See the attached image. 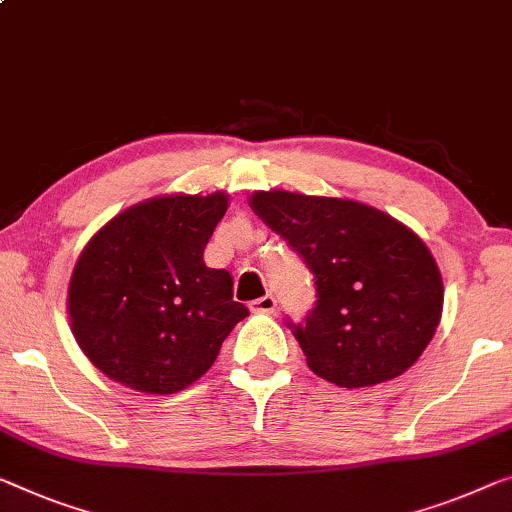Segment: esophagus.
Listing matches in <instances>:
<instances>
[{
	"mask_svg": "<svg viewBox=\"0 0 512 512\" xmlns=\"http://www.w3.org/2000/svg\"><path fill=\"white\" fill-rule=\"evenodd\" d=\"M249 309L254 313H274L277 311V300L272 295H265L261 300H254L249 304Z\"/></svg>",
	"mask_w": 512,
	"mask_h": 512,
	"instance_id": "34e87169",
	"label": "esophagus"
}]
</instances>
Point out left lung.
<instances>
[{"mask_svg": "<svg viewBox=\"0 0 512 512\" xmlns=\"http://www.w3.org/2000/svg\"><path fill=\"white\" fill-rule=\"evenodd\" d=\"M249 206L316 277V306L293 327L313 373L336 387H373L423 355L442 320L444 283L410 226L338 196L258 190Z\"/></svg>", "mask_w": 512, "mask_h": 512, "instance_id": "1", "label": "left lung"}]
</instances>
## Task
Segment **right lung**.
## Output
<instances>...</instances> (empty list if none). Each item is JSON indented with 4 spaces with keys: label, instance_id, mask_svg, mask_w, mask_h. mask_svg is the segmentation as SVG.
I'll use <instances>...</instances> for the list:
<instances>
[{
    "label": "right lung",
    "instance_id": "obj_1",
    "mask_svg": "<svg viewBox=\"0 0 512 512\" xmlns=\"http://www.w3.org/2000/svg\"><path fill=\"white\" fill-rule=\"evenodd\" d=\"M229 194L139 201L86 242L68 283L77 345L109 380L141 393L183 391L215 364L249 316L233 279L203 263Z\"/></svg>",
    "mask_w": 512,
    "mask_h": 512
}]
</instances>
